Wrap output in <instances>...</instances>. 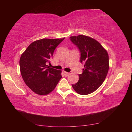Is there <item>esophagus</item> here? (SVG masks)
Returning a JSON list of instances; mask_svg holds the SVG:
<instances>
[{"label":"esophagus","mask_w":132,"mask_h":132,"mask_svg":"<svg viewBox=\"0 0 132 132\" xmlns=\"http://www.w3.org/2000/svg\"><path fill=\"white\" fill-rule=\"evenodd\" d=\"M64 76H68V75H70V73H68V72H66V71H64Z\"/></svg>","instance_id":"obj_1"}]
</instances>
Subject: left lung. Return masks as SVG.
Returning <instances> with one entry per match:
<instances>
[{"label": "left lung", "mask_w": 132, "mask_h": 132, "mask_svg": "<svg viewBox=\"0 0 132 132\" xmlns=\"http://www.w3.org/2000/svg\"><path fill=\"white\" fill-rule=\"evenodd\" d=\"M70 39L80 50V62L85 64L79 81L72 86L79 94H89L105 80L109 68V55L100 43L93 38L80 35L70 37Z\"/></svg>", "instance_id": "left-lung-1"}]
</instances>
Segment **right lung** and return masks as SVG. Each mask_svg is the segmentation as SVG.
Returning a JSON list of instances; mask_svg holds the SVG:
<instances>
[{"label": "right lung", "mask_w": 132, "mask_h": 132, "mask_svg": "<svg viewBox=\"0 0 132 132\" xmlns=\"http://www.w3.org/2000/svg\"><path fill=\"white\" fill-rule=\"evenodd\" d=\"M65 38H44L34 41L21 54L20 68L25 84L38 95H47L62 78L61 70L47 65L56 47Z\"/></svg>", "instance_id": "add662e5"}]
</instances>
